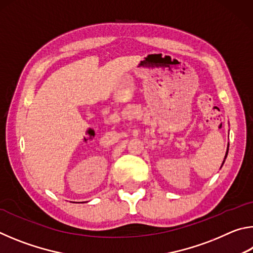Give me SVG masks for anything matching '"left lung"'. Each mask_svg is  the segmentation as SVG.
Masks as SVG:
<instances>
[{
  "label": "left lung",
  "mask_w": 253,
  "mask_h": 253,
  "mask_svg": "<svg viewBox=\"0 0 253 253\" xmlns=\"http://www.w3.org/2000/svg\"><path fill=\"white\" fill-rule=\"evenodd\" d=\"M229 147V146H228ZM228 151H229V148L226 149V154H225V157H224V161H225V158H226V155H228ZM224 161H223V163H224ZM223 163H222V165H223Z\"/></svg>",
  "instance_id": "obj_1"
}]
</instances>
